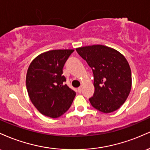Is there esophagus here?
<instances>
[{
	"instance_id": "obj_1",
	"label": "esophagus",
	"mask_w": 150,
	"mask_h": 150,
	"mask_svg": "<svg viewBox=\"0 0 150 150\" xmlns=\"http://www.w3.org/2000/svg\"><path fill=\"white\" fill-rule=\"evenodd\" d=\"M77 92H78L79 93H80L81 92H82V87H80L77 88Z\"/></svg>"
}]
</instances>
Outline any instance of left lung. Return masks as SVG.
<instances>
[{"mask_svg": "<svg viewBox=\"0 0 150 150\" xmlns=\"http://www.w3.org/2000/svg\"><path fill=\"white\" fill-rule=\"evenodd\" d=\"M94 75V93L89 101L96 109L111 113L122 106L130 94L131 70L125 58L112 48L92 45L76 49Z\"/></svg>", "mask_w": 150, "mask_h": 150, "instance_id": "8db88e82", "label": "left lung"}]
</instances>
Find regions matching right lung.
Wrapping results in <instances>:
<instances>
[{
  "label": "right lung",
  "instance_id": "1",
  "mask_svg": "<svg viewBox=\"0 0 150 150\" xmlns=\"http://www.w3.org/2000/svg\"><path fill=\"white\" fill-rule=\"evenodd\" d=\"M73 49L52 50L39 55L27 70L26 86L30 100L42 114L58 118L71 106L76 93L63 75L65 62Z\"/></svg>",
  "mask_w": 150,
  "mask_h": 150
}]
</instances>
